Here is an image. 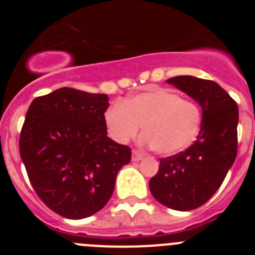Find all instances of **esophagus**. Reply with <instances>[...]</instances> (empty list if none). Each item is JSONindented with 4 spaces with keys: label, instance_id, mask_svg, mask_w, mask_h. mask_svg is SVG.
Listing matches in <instances>:
<instances>
[{
    "label": "esophagus",
    "instance_id": "1",
    "mask_svg": "<svg viewBox=\"0 0 255 255\" xmlns=\"http://www.w3.org/2000/svg\"><path fill=\"white\" fill-rule=\"evenodd\" d=\"M143 158H144V154L140 153V151H138V150L132 151V160L133 161H139V160H142Z\"/></svg>",
    "mask_w": 255,
    "mask_h": 255
}]
</instances>
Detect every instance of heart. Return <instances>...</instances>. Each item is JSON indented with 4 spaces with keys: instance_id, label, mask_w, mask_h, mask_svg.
<instances>
[{
    "instance_id": "obj_1",
    "label": "heart",
    "mask_w": 255,
    "mask_h": 255,
    "mask_svg": "<svg viewBox=\"0 0 255 255\" xmlns=\"http://www.w3.org/2000/svg\"><path fill=\"white\" fill-rule=\"evenodd\" d=\"M199 105L181 99L176 92L151 87L111 105L105 111L107 133L115 142L125 144L142 128L140 142L153 145L163 155L184 150L196 140L201 129Z\"/></svg>"
}]
</instances>
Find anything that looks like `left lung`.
<instances>
[{
	"instance_id": "left-lung-1",
	"label": "left lung",
	"mask_w": 255,
	"mask_h": 255,
	"mask_svg": "<svg viewBox=\"0 0 255 255\" xmlns=\"http://www.w3.org/2000/svg\"><path fill=\"white\" fill-rule=\"evenodd\" d=\"M202 109L197 139L186 150L160 159L149 181L151 195L164 206L190 211L207 202L220 189L237 156L238 106L215 81L175 76L166 80Z\"/></svg>"
}]
</instances>
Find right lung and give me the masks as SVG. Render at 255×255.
I'll list each match as a JSON object with an SVG mask.
<instances>
[{
    "mask_svg": "<svg viewBox=\"0 0 255 255\" xmlns=\"http://www.w3.org/2000/svg\"><path fill=\"white\" fill-rule=\"evenodd\" d=\"M109 96L61 87L33 100L19 154L39 199L58 215L81 220L111 199L130 148L107 137Z\"/></svg>",
    "mask_w": 255,
    "mask_h": 255,
    "instance_id": "add662e5",
    "label": "right lung"
}]
</instances>
